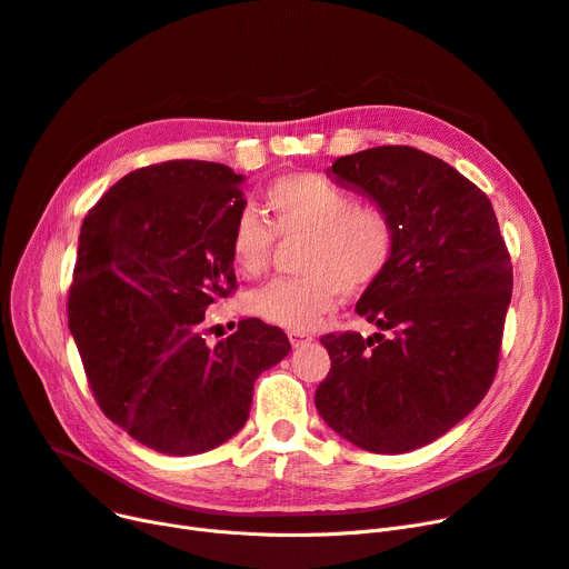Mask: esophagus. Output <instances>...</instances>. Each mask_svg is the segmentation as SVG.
<instances>
[{
	"mask_svg": "<svg viewBox=\"0 0 569 569\" xmlns=\"http://www.w3.org/2000/svg\"><path fill=\"white\" fill-rule=\"evenodd\" d=\"M287 338H289V342H291V347H306V345H310L312 342V336H308V333H303V331H289L287 333Z\"/></svg>",
	"mask_w": 569,
	"mask_h": 569,
	"instance_id": "1",
	"label": "esophagus"
}]
</instances>
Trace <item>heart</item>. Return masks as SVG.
I'll list each match as a JSON object with an SVG mask.
<instances>
[{
  "label": "heart",
  "instance_id": "obj_1",
  "mask_svg": "<svg viewBox=\"0 0 569 569\" xmlns=\"http://www.w3.org/2000/svg\"><path fill=\"white\" fill-rule=\"evenodd\" d=\"M270 229L254 210H242L229 231V259L240 276L257 278L268 263L277 231L303 236V276L254 289L250 315L289 331H310L347 293H363L389 270L398 231L380 203H359L349 189L319 173H289L266 189Z\"/></svg>",
  "mask_w": 569,
  "mask_h": 569
}]
</instances>
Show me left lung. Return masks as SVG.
<instances>
[{
  "instance_id": "left-lung-1",
  "label": "left lung",
  "mask_w": 569,
  "mask_h": 569,
  "mask_svg": "<svg viewBox=\"0 0 569 569\" xmlns=\"http://www.w3.org/2000/svg\"><path fill=\"white\" fill-rule=\"evenodd\" d=\"M340 184L385 206L396 254L357 312L380 333H329L321 419L351 445L405 453L466 419L498 370L511 263L493 206L447 161L380 146L333 161Z\"/></svg>"
}]
</instances>
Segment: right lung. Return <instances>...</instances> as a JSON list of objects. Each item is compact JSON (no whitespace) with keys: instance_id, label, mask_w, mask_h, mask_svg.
<instances>
[{"instance_id":"obj_1","label":"right lung","mask_w":569,"mask_h":569,"mask_svg":"<svg viewBox=\"0 0 569 569\" xmlns=\"http://www.w3.org/2000/svg\"><path fill=\"white\" fill-rule=\"evenodd\" d=\"M242 180L214 161H164L118 180L80 227L69 331L101 412L159 453L233 438L257 377L291 349L254 317L218 345L201 333L208 306L236 289Z\"/></svg>"}]
</instances>
